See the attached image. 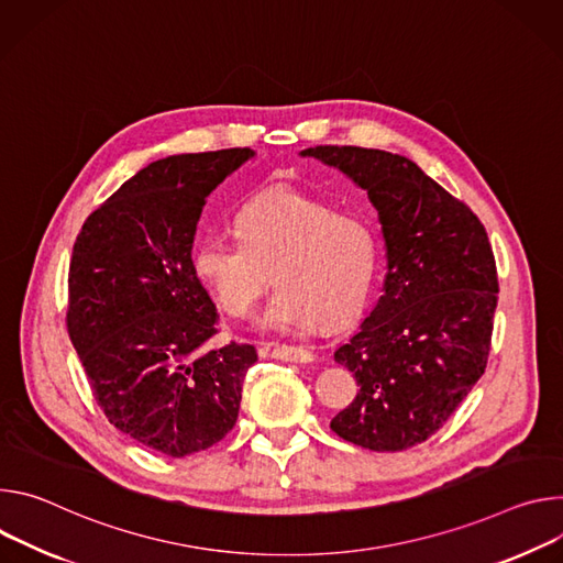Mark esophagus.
Masks as SVG:
<instances>
[{"instance_id":"obj_1","label":"esophagus","mask_w":563,"mask_h":563,"mask_svg":"<svg viewBox=\"0 0 563 563\" xmlns=\"http://www.w3.org/2000/svg\"><path fill=\"white\" fill-rule=\"evenodd\" d=\"M271 355H273L275 360H282V362H301V364L313 360V353H310V351H306V349H301V346H288V344H277V346H273Z\"/></svg>"}]
</instances>
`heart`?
Here are the masks:
<instances>
[{
  "label": "heart",
  "mask_w": 563,
  "mask_h": 563,
  "mask_svg": "<svg viewBox=\"0 0 563 563\" xmlns=\"http://www.w3.org/2000/svg\"><path fill=\"white\" fill-rule=\"evenodd\" d=\"M234 234H206L192 253L203 286L228 316H247L271 282L275 295L257 327L306 331L349 324L378 271V239L353 214L297 190L260 192L234 212Z\"/></svg>",
  "instance_id": "b5f03b06"
}]
</instances>
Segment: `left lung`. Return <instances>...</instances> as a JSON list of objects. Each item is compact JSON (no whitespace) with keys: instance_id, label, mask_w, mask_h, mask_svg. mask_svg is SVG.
Masks as SVG:
<instances>
[{"instance_id":"obj_1","label":"left lung","mask_w":563,"mask_h":563,"mask_svg":"<svg viewBox=\"0 0 563 563\" xmlns=\"http://www.w3.org/2000/svg\"><path fill=\"white\" fill-rule=\"evenodd\" d=\"M301 156L362 187L387 247L385 295L335 351L360 391L331 429L373 452L409 450L443 427L485 371L498 292L487 232L405 156L338 145Z\"/></svg>"}]
</instances>
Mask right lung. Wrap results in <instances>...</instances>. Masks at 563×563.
Returning <instances> with one entry per match:
<instances>
[{
	"instance_id": "1",
	"label": "right lung",
	"mask_w": 563,
	"mask_h": 563,
	"mask_svg": "<svg viewBox=\"0 0 563 563\" xmlns=\"http://www.w3.org/2000/svg\"><path fill=\"white\" fill-rule=\"evenodd\" d=\"M255 158L247 147L178 154L120 185L82 225L67 327L96 402L136 443L183 459L234 427L250 344L208 346L217 308L192 266L206 199Z\"/></svg>"
}]
</instances>
